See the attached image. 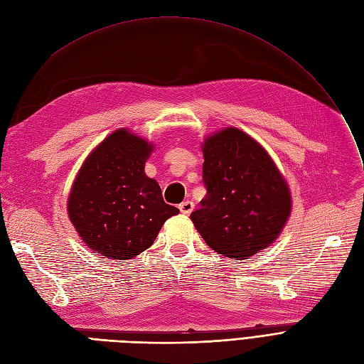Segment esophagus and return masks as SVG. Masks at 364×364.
I'll return each mask as SVG.
<instances>
[{"instance_id":"esophagus-1","label":"esophagus","mask_w":364,"mask_h":364,"mask_svg":"<svg viewBox=\"0 0 364 364\" xmlns=\"http://www.w3.org/2000/svg\"><path fill=\"white\" fill-rule=\"evenodd\" d=\"M179 209H181V212H182L183 215H190L191 212H193V209H194V203L190 202V200H185V202H182L179 205Z\"/></svg>"}]
</instances>
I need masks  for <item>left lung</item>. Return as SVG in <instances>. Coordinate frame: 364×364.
Instances as JSON below:
<instances>
[{"label":"left lung","instance_id":"1","mask_svg":"<svg viewBox=\"0 0 364 364\" xmlns=\"http://www.w3.org/2000/svg\"><path fill=\"white\" fill-rule=\"evenodd\" d=\"M208 194L191 214L218 255L244 260L277 240L292 212L289 185L253 136L224 128L202 143Z\"/></svg>","mask_w":364,"mask_h":364}]
</instances>
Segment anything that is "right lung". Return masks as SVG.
Listing matches in <instances>:
<instances>
[{"label":"right lung","instance_id":"obj_1","mask_svg":"<svg viewBox=\"0 0 364 364\" xmlns=\"http://www.w3.org/2000/svg\"><path fill=\"white\" fill-rule=\"evenodd\" d=\"M154 147L128 128L116 129L92 150L75 176L68 215L82 242L101 256H139L154 244L162 224L179 214L144 173Z\"/></svg>","mask_w":364,"mask_h":364}]
</instances>
